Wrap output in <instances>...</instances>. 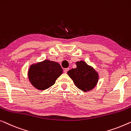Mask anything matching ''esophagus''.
Returning <instances> with one entry per match:
<instances>
[{
    "label": "esophagus",
    "mask_w": 131,
    "mask_h": 131,
    "mask_svg": "<svg viewBox=\"0 0 131 131\" xmlns=\"http://www.w3.org/2000/svg\"><path fill=\"white\" fill-rule=\"evenodd\" d=\"M69 68H67V69H65L64 70V73H67V71H69Z\"/></svg>",
    "instance_id": "esophagus-1"
}]
</instances>
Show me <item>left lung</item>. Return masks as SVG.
Returning <instances> with one entry per match:
<instances>
[{
    "mask_svg": "<svg viewBox=\"0 0 131 131\" xmlns=\"http://www.w3.org/2000/svg\"><path fill=\"white\" fill-rule=\"evenodd\" d=\"M75 64L77 67L68 71V75L79 89L86 92L92 90L97 84L98 72L84 61H77Z\"/></svg>",
    "mask_w": 131,
    "mask_h": 131,
    "instance_id": "obj_1",
    "label": "left lung"
}]
</instances>
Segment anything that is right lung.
Listing matches in <instances>:
<instances>
[{
  "label": "right lung",
  "instance_id": "right-lung-1",
  "mask_svg": "<svg viewBox=\"0 0 131 131\" xmlns=\"http://www.w3.org/2000/svg\"><path fill=\"white\" fill-rule=\"evenodd\" d=\"M62 69L58 62L45 60L29 66L28 77L29 82L38 90H43L52 86L62 74Z\"/></svg>",
  "mask_w": 131,
  "mask_h": 131
}]
</instances>
